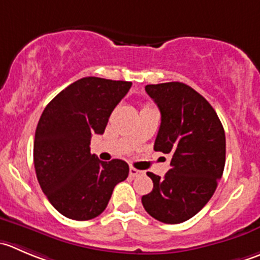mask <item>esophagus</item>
<instances>
[{"label": "esophagus", "instance_id": "34e87169", "mask_svg": "<svg viewBox=\"0 0 260 260\" xmlns=\"http://www.w3.org/2000/svg\"><path fill=\"white\" fill-rule=\"evenodd\" d=\"M141 174H142V171L138 170V169H136V168H129V175L132 176V178H135V176L141 175Z\"/></svg>", "mask_w": 260, "mask_h": 260}]
</instances>
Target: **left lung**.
I'll list each match as a JSON object with an SVG mask.
<instances>
[{
  "label": "left lung",
  "mask_w": 260,
  "mask_h": 260,
  "mask_svg": "<svg viewBox=\"0 0 260 260\" xmlns=\"http://www.w3.org/2000/svg\"><path fill=\"white\" fill-rule=\"evenodd\" d=\"M145 89L161 113L153 150L170 156V170L164 178L147 173L153 189L142 205L160 222L180 223L197 215L217 188L225 168V131L210 103L188 85Z\"/></svg>",
  "instance_id": "8db88e82"
}]
</instances>
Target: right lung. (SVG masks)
Returning <instances> with one entry per match:
<instances>
[{
	"mask_svg": "<svg viewBox=\"0 0 260 260\" xmlns=\"http://www.w3.org/2000/svg\"><path fill=\"white\" fill-rule=\"evenodd\" d=\"M132 82L84 77L45 107L35 131L34 166L50 205L64 217L86 221L107 208L113 189L129 166L105 162L90 152L92 135H103L110 114Z\"/></svg>",
	"mask_w": 260,
	"mask_h": 260,
	"instance_id": "obj_1",
	"label": "right lung"
}]
</instances>
